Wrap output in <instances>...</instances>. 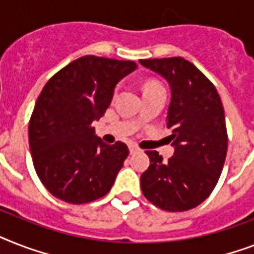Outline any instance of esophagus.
<instances>
[{
    "label": "esophagus",
    "instance_id": "1",
    "mask_svg": "<svg viewBox=\"0 0 254 254\" xmlns=\"http://www.w3.org/2000/svg\"><path fill=\"white\" fill-rule=\"evenodd\" d=\"M129 150H130V154H135V152L139 151V148H138L135 145H130V146H129Z\"/></svg>",
    "mask_w": 254,
    "mask_h": 254
}]
</instances>
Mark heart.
<instances>
[{
    "instance_id": "b5f03b06",
    "label": "heart",
    "mask_w": 254,
    "mask_h": 254,
    "mask_svg": "<svg viewBox=\"0 0 254 254\" xmlns=\"http://www.w3.org/2000/svg\"><path fill=\"white\" fill-rule=\"evenodd\" d=\"M158 86H160L159 83H156V82H148L147 84H146V88H152V87H158ZM145 88V90H146Z\"/></svg>"
}]
</instances>
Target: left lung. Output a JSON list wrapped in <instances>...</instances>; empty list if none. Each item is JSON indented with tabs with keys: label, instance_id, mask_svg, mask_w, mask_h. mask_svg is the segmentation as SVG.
<instances>
[{
	"label": "left lung",
	"instance_id": "obj_1",
	"mask_svg": "<svg viewBox=\"0 0 254 254\" xmlns=\"http://www.w3.org/2000/svg\"><path fill=\"white\" fill-rule=\"evenodd\" d=\"M171 87L167 127L174 156L164 162L147 150L150 166L141 175L142 193L166 211L197 207L214 190L227 155L224 109L215 86L183 57L139 60Z\"/></svg>",
	"mask_w": 254,
	"mask_h": 254
}]
</instances>
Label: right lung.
<instances>
[{"instance_id":"add662e5","label":"right lung","mask_w":254,"mask_h":254,"mask_svg":"<svg viewBox=\"0 0 254 254\" xmlns=\"http://www.w3.org/2000/svg\"><path fill=\"white\" fill-rule=\"evenodd\" d=\"M137 69L134 61L83 56L56 73L39 95L28 125L39 179L57 198L82 205L111 190L129 148L107 145L92 123L106 113L116 84Z\"/></svg>"}]
</instances>
